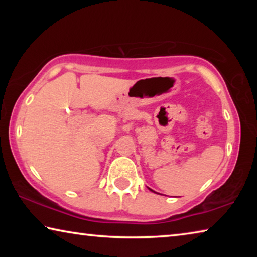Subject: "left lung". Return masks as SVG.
<instances>
[{"label": "left lung", "instance_id": "obj_1", "mask_svg": "<svg viewBox=\"0 0 257 257\" xmlns=\"http://www.w3.org/2000/svg\"><path fill=\"white\" fill-rule=\"evenodd\" d=\"M150 190H152V189H150ZM152 191H153V190H152Z\"/></svg>", "mask_w": 257, "mask_h": 257}]
</instances>
